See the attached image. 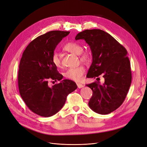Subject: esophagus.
<instances>
[{"label": "esophagus", "mask_w": 147, "mask_h": 147, "mask_svg": "<svg viewBox=\"0 0 147 147\" xmlns=\"http://www.w3.org/2000/svg\"><path fill=\"white\" fill-rule=\"evenodd\" d=\"M77 86H78V88H79V89L82 88H83L84 86L82 84H80V83H77Z\"/></svg>", "instance_id": "obj_1"}]
</instances>
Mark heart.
I'll use <instances>...</instances> for the list:
<instances>
[{
    "label": "heart",
    "instance_id": "heart-1",
    "mask_svg": "<svg viewBox=\"0 0 147 147\" xmlns=\"http://www.w3.org/2000/svg\"><path fill=\"white\" fill-rule=\"evenodd\" d=\"M64 49L72 53L79 55L82 61H87L88 59V54L87 52H83V48L79 43L70 42L66 43ZM52 62L54 65L59 67L61 65V59L59 53L55 52L52 56ZM85 73V69L83 66H78L68 69L65 73L67 78L75 82H80L83 78V74Z\"/></svg>",
    "mask_w": 147,
    "mask_h": 147
}]
</instances>
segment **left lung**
<instances>
[{
  "label": "left lung",
  "instance_id": "obj_1",
  "mask_svg": "<svg viewBox=\"0 0 147 147\" xmlns=\"http://www.w3.org/2000/svg\"><path fill=\"white\" fill-rule=\"evenodd\" d=\"M75 39L85 40L92 51V63L87 78L101 75L105 79L102 84L99 81L86 84L93 92L88 105L96 113L109 114L125 101L132 82L127 51L110 34L99 29L84 30Z\"/></svg>",
  "mask_w": 147,
  "mask_h": 147
}]
</instances>
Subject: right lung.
<instances>
[{
    "instance_id": "obj_1",
    "label": "right lung",
    "mask_w": 147,
    "mask_h": 147,
    "mask_svg": "<svg viewBox=\"0 0 147 147\" xmlns=\"http://www.w3.org/2000/svg\"><path fill=\"white\" fill-rule=\"evenodd\" d=\"M69 32L51 31L31 42L22 53L18 76L20 94L28 109L40 116L55 114L64 106L67 95L75 90V82L65 79L52 87L49 80H61L63 76L52 62L57 45Z\"/></svg>"
}]
</instances>
